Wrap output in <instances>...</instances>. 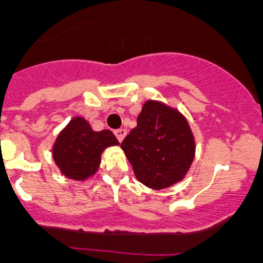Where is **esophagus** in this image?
Returning a JSON list of instances; mask_svg holds the SVG:
<instances>
[{
	"instance_id": "esophagus-1",
	"label": "esophagus",
	"mask_w": 263,
	"mask_h": 263,
	"mask_svg": "<svg viewBox=\"0 0 263 263\" xmlns=\"http://www.w3.org/2000/svg\"><path fill=\"white\" fill-rule=\"evenodd\" d=\"M116 134V136H117V139H118V141L119 142H122L124 140V137H126V135H127V129H124V128H121V129H117V131L115 132Z\"/></svg>"
}]
</instances>
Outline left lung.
Returning a JSON list of instances; mask_svg holds the SVG:
<instances>
[{"instance_id": "8db88e82", "label": "left lung", "mask_w": 263, "mask_h": 263, "mask_svg": "<svg viewBox=\"0 0 263 263\" xmlns=\"http://www.w3.org/2000/svg\"><path fill=\"white\" fill-rule=\"evenodd\" d=\"M121 147L137 181L155 191L183 181L196 154L195 136L184 115L153 99L144 103L137 126Z\"/></svg>"}]
</instances>
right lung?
I'll list each match as a JSON object with an SVG mask.
<instances>
[{
    "mask_svg": "<svg viewBox=\"0 0 263 263\" xmlns=\"http://www.w3.org/2000/svg\"><path fill=\"white\" fill-rule=\"evenodd\" d=\"M117 145L119 142L112 131H94L84 117L78 116L57 135L52 158L66 178L85 182L99 169L103 151Z\"/></svg>",
    "mask_w": 263,
    "mask_h": 263,
    "instance_id": "add662e5",
    "label": "right lung"
}]
</instances>
